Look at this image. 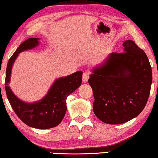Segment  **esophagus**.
Listing matches in <instances>:
<instances>
[{
    "instance_id": "1",
    "label": "esophagus",
    "mask_w": 158,
    "mask_h": 158,
    "mask_svg": "<svg viewBox=\"0 0 158 158\" xmlns=\"http://www.w3.org/2000/svg\"><path fill=\"white\" fill-rule=\"evenodd\" d=\"M90 72L89 70H85V72L83 73V81L84 83H86L88 81L90 77Z\"/></svg>"
}]
</instances>
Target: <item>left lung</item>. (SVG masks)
Instances as JSON below:
<instances>
[{"label": "left lung", "mask_w": 158, "mask_h": 158, "mask_svg": "<svg viewBox=\"0 0 158 158\" xmlns=\"http://www.w3.org/2000/svg\"><path fill=\"white\" fill-rule=\"evenodd\" d=\"M123 47L124 52L110 54L88 80L95 115L109 124H123L139 115L148 102L152 81L145 52L131 40L125 41Z\"/></svg>", "instance_id": "8db88e82"}]
</instances>
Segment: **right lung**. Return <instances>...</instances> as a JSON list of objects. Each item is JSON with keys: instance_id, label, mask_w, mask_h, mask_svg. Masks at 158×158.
Listing matches in <instances>:
<instances>
[{"instance_id": "1", "label": "right lung", "mask_w": 158, "mask_h": 158, "mask_svg": "<svg viewBox=\"0 0 158 158\" xmlns=\"http://www.w3.org/2000/svg\"><path fill=\"white\" fill-rule=\"evenodd\" d=\"M38 38H29L21 43L8 60L6 68L5 88L7 98L18 117L28 126L36 129H49L57 126L63 119L67 110L66 99L81 85L82 71L55 81L42 100L33 103L21 101L14 94L9 85L13 64L21 52L31 49L39 44Z\"/></svg>"}]
</instances>
